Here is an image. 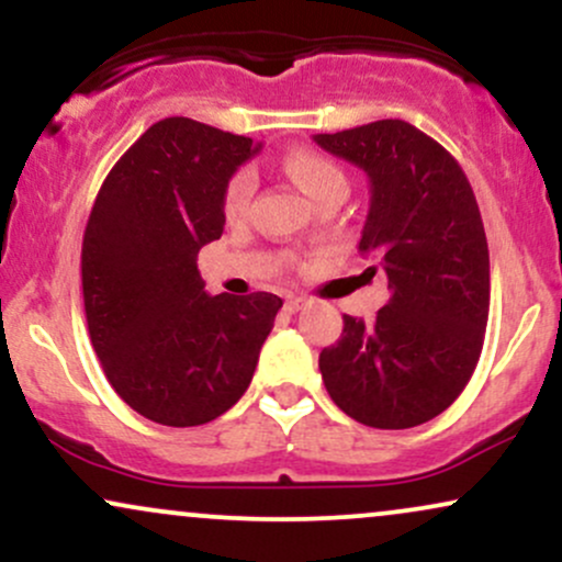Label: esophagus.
Instances as JSON below:
<instances>
[{
	"label": "esophagus",
	"instance_id": "obj_1",
	"mask_svg": "<svg viewBox=\"0 0 562 562\" xmlns=\"http://www.w3.org/2000/svg\"><path fill=\"white\" fill-rule=\"evenodd\" d=\"M303 306H306V299H301V295H290V299H285V312L288 314L301 312Z\"/></svg>",
	"mask_w": 562,
	"mask_h": 562
}]
</instances>
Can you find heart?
<instances>
[{"label":"heart","instance_id":"b5f03b06","mask_svg":"<svg viewBox=\"0 0 562 562\" xmlns=\"http://www.w3.org/2000/svg\"><path fill=\"white\" fill-rule=\"evenodd\" d=\"M282 169L295 184L306 192L308 198L317 203V200L325 195V192L335 190V187H346V177L333 160H327L325 156H317V153H308V150H295L288 153L285 160H282ZM254 187H256V177L250 169H240L229 177L227 187H224V214L227 218H237L245 214L248 209L250 195H254Z\"/></svg>","mask_w":562,"mask_h":562}]
</instances>
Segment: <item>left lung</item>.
<instances>
[{
  "instance_id": "obj_1",
  "label": "left lung",
  "mask_w": 562,
  "mask_h": 562,
  "mask_svg": "<svg viewBox=\"0 0 562 562\" xmlns=\"http://www.w3.org/2000/svg\"><path fill=\"white\" fill-rule=\"evenodd\" d=\"M314 142L370 177L359 254L378 259L391 290L370 325L344 314L340 338L319 353L322 380L357 423L415 428L460 396L483 348L488 245L473 187L436 139L398 119Z\"/></svg>"
}]
</instances>
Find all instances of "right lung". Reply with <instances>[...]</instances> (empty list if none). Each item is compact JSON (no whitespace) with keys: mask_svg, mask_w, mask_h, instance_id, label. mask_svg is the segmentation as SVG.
I'll use <instances>...</instances> for the list:
<instances>
[{"mask_svg":"<svg viewBox=\"0 0 562 562\" xmlns=\"http://www.w3.org/2000/svg\"><path fill=\"white\" fill-rule=\"evenodd\" d=\"M261 145L164 119L119 158L81 245L89 338L108 383L147 420L192 428L237 404L282 299L209 295L198 254L224 232V187Z\"/></svg>","mask_w":562,"mask_h":562,"instance_id":"1","label":"right lung"}]
</instances>
